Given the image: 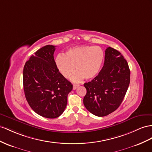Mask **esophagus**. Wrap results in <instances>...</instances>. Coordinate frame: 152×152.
<instances>
[{
    "label": "esophagus",
    "instance_id": "obj_1",
    "mask_svg": "<svg viewBox=\"0 0 152 152\" xmlns=\"http://www.w3.org/2000/svg\"><path fill=\"white\" fill-rule=\"evenodd\" d=\"M80 86V85L78 84H74L73 85V90H76V89Z\"/></svg>",
    "mask_w": 152,
    "mask_h": 152
}]
</instances>
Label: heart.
Wrapping results in <instances>:
<instances>
[{
	"label": "heart",
	"instance_id": "obj_1",
	"mask_svg": "<svg viewBox=\"0 0 152 152\" xmlns=\"http://www.w3.org/2000/svg\"><path fill=\"white\" fill-rule=\"evenodd\" d=\"M104 60V52L98 46L82 45L69 49L65 56L58 55L56 65L61 75L69 78L75 71L77 72L72 77L73 81L85 78L94 79L98 75Z\"/></svg>",
	"mask_w": 152,
	"mask_h": 152
}]
</instances>
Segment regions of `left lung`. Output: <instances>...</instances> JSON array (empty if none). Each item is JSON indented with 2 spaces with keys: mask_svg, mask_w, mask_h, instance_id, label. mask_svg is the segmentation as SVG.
<instances>
[{
  "mask_svg": "<svg viewBox=\"0 0 152 152\" xmlns=\"http://www.w3.org/2000/svg\"><path fill=\"white\" fill-rule=\"evenodd\" d=\"M130 81V71L126 60L118 50L108 47L98 75L84 83L87 89L83 98L85 108L96 116L111 114L122 103Z\"/></svg>",
  "mask_w": 152,
  "mask_h": 152,
  "instance_id": "1",
  "label": "left lung"
}]
</instances>
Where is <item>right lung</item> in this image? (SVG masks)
<instances>
[{"mask_svg":"<svg viewBox=\"0 0 152 152\" xmlns=\"http://www.w3.org/2000/svg\"><path fill=\"white\" fill-rule=\"evenodd\" d=\"M55 46L38 49L25 64L23 85L27 102L37 114L56 118L64 112L72 85L58 71L54 59Z\"/></svg>","mask_w":152,"mask_h":152,"instance_id":"add662e5","label":"right lung"}]
</instances>
